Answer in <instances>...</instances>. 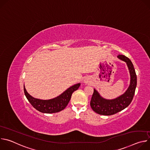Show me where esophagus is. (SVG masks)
Listing matches in <instances>:
<instances>
[{
  "instance_id": "obj_1",
  "label": "esophagus",
  "mask_w": 150,
  "mask_h": 150,
  "mask_svg": "<svg viewBox=\"0 0 150 150\" xmlns=\"http://www.w3.org/2000/svg\"><path fill=\"white\" fill-rule=\"evenodd\" d=\"M90 79L88 78H85V79H84V82L85 83H90Z\"/></svg>"
}]
</instances>
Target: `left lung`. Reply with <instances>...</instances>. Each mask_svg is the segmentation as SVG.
<instances>
[{
	"mask_svg": "<svg viewBox=\"0 0 150 150\" xmlns=\"http://www.w3.org/2000/svg\"><path fill=\"white\" fill-rule=\"evenodd\" d=\"M117 57L127 64L131 76L130 85L124 94L112 100L103 98L98 91L94 89L90 105L94 112L101 115L110 116L125 109L131 104L135 94L137 80L133 64L129 58L124 55L119 54Z\"/></svg>",
	"mask_w": 150,
	"mask_h": 150,
	"instance_id": "obj_1",
	"label": "left lung"
}]
</instances>
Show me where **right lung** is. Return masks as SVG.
<instances>
[{
	"label": "right lung",
	"instance_id": "right-lung-1",
	"mask_svg": "<svg viewBox=\"0 0 150 150\" xmlns=\"http://www.w3.org/2000/svg\"><path fill=\"white\" fill-rule=\"evenodd\" d=\"M80 85V83H76L69 87L58 97L47 100L33 97L27 93L24 85V90L28 101L36 110L44 113H53L60 112L66 108L71 98L72 93L78 89Z\"/></svg>",
	"mask_w": 150,
	"mask_h": 150
}]
</instances>
